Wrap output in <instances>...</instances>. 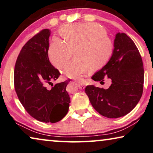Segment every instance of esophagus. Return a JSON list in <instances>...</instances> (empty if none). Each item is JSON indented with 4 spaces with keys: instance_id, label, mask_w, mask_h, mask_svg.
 Here are the masks:
<instances>
[{
    "instance_id": "1",
    "label": "esophagus",
    "mask_w": 153,
    "mask_h": 153,
    "mask_svg": "<svg viewBox=\"0 0 153 153\" xmlns=\"http://www.w3.org/2000/svg\"><path fill=\"white\" fill-rule=\"evenodd\" d=\"M78 86H79V88L80 89V90H83V89L85 88V84L81 83V82H79Z\"/></svg>"
}]
</instances>
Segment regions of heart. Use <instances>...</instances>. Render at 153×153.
<instances>
[{"instance_id": "b5f03b06", "label": "heart", "mask_w": 153, "mask_h": 153, "mask_svg": "<svg viewBox=\"0 0 153 153\" xmlns=\"http://www.w3.org/2000/svg\"><path fill=\"white\" fill-rule=\"evenodd\" d=\"M62 39L55 37L49 45L48 57L57 68H62L72 56L75 57L62 70L65 76L80 79L89 70H98L106 65L114 46L104 28L94 23L65 25L59 30Z\"/></svg>"}]
</instances>
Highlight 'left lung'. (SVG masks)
I'll return each mask as SVG.
<instances>
[{"mask_svg":"<svg viewBox=\"0 0 153 153\" xmlns=\"http://www.w3.org/2000/svg\"><path fill=\"white\" fill-rule=\"evenodd\" d=\"M95 81L109 79L108 89L88 85L85 89L92 107L109 118L124 116L135 108L143 93L144 71L140 53L133 41L124 33H117L114 51L107 64L94 74Z\"/></svg>","mask_w":153,"mask_h":153,"instance_id":"8db88e82","label":"left lung"}]
</instances>
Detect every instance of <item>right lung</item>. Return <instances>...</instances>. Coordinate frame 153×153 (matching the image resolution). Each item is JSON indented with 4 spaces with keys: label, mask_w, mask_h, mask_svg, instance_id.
Segmentation results:
<instances>
[{
    "label": "right lung",
    "mask_w": 153,
    "mask_h": 153,
    "mask_svg": "<svg viewBox=\"0 0 153 153\" xmlns=\"http://www.w3.org/2000/svg\"><path fill=\"white\" fill-rule=\"evenodd\" d=\"M49 29L30 38L20 51L14 68V87L18 99L30 116L43 123H55L67 114L70 99L65 90L70 81L45 86L60 76L48 57Z\"/></svg>",
    "instance_id": "obj_1"
}]
</instances>
